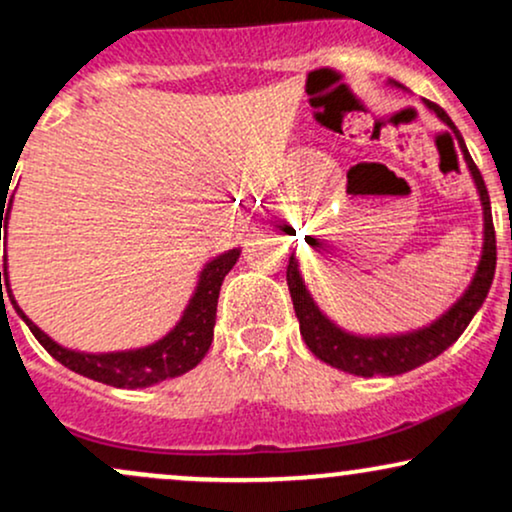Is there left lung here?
<instances>
[{"label": "left lung", "instance_id": "obj_1", "mask_svg": "<svg viewBox=\"0 0 512 512\" xmlns=\"http://www.w3.org/2000/svg\"><path fill=\"white\" fill-rule=\"evenodd\" d=\"M390 86L404 88L397 81H390ZM424 105L438 117L443 125L450 127L455 134L457 144H460L462 158L467 163L469 175H472L474 187L481 202V219H484V238H481V257L477 269H474L472 281L464 289V293L455 303L445 310L438 320L428 322L426 327L411 332L399 334H356L339 327L337 322L330 320L315 303L313 293L305 286L301 269H298L296 255H291L289 267H286V281H289L293 310H296L301 334L308 344V349L325 361L327 366L344 370V373L361 375V378H373V375H402L407 370H414L433 358L443 354L448 346L457 342V337L467 330L472 317L484 305L489 296L493 272H496V233H493L491 219V202L489 192H486L484 178H481L479 168L474 166L472 156H469L467 146H464L462 134L457 132L455 122L450 120L443 108L431 101Z\"/></svg>", "mask_w": 512, "mask_h": 512}]
</instances>
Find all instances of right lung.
Wrapping results in <instances>:
<instances>
[{"label": "right lung", "instance_id": "add662e5", "mask_svg": "<svg viewBox=\"0 0 512 512\" xmlns=\"http://www.w3.org/2000/svg\"><path fill=\"white\" fill-rule=\"evenodd\" d=\"M14 199H0V236L4 231V245H7V228H9V211ZM8 214H3V209ZM5 221V228H1V221ZM240 248L226 250L221 255L211 257L204 264L202 272L197 276V286L192 291L190 301H187L185 310H182L180 320L168 334H163L156 342L139 346V349H122V351H103V354H91V351H76L67 349V346L57 344L55 339L48 337L38 325L28 317L16 303L14 291L9 284V264L7 255H4V269L0 272V296L4 303V293L14 305L16 315L21 317L33 332L48 354L67 366L74 373L84 375V378L96 380V383H105L113 387H125V390H137V387H151L163 380L178 378V375L187 373L202 361L204 354L209 351L211 339H214V325H216V303H219V291L223 284V276L233 269L238 262ZM5 291H1V286Z\"/></svg>", "mask_w": 512, "mask_h": 512}]
</instances>
